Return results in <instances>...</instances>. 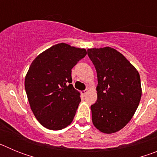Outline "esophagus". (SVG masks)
<instances>
[{"mask_svg":"<svg viewBox=\"0 0 157 157\" xmlns=\"http://www.w3.org/2000/svg\"><path fill=\"white\" fill-rule=\"evenodd\" d=\"M87 93H88V90H85L82 91V94L83 95H85V94H86Z\"/></svg>","mask_w":157,"mask_h":157,"instance_id":"esophagus-1","label":"esophagus"}]
</instances>
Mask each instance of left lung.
<instances>
[{
    "mask_svg": "<svg viewBox=\"0 0 157 157\" xmlns=\"http://www.w3.org/2000/svg\"><path fill=\"white\" fill-rule=\"evenodd\" d=\"M98 75V100L91 105L94 127L105 133L117 132L135 113L141 97L140 75L123 54L111 47L88 48Z\"/></svg>",
    "mask_w": 157,
    "mask_h": 157,
    "instance_id": "left-lung-1",
    "label": "left lung"
}]
</instances>
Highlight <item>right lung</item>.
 Segmentation results:
<instances>
[{
    "label": "right lung",
    "instance_id": "right-lung-1",
    "mask_svg": "<svg viewBox=\"0 0 157 157\" xmlns=\"http://www.w3.org/2000/svg\"><path fill=\"white\" fill-rule=\"evenodd\" d=\"M85 48L59 43L39 54L25 77L30 109L43 127L59 130L71 123L81 102L73 87L71 69L85 57Z\"/></svg>",
    "mask_w": 157,
    "mask_h": 157
}]
</instances>
